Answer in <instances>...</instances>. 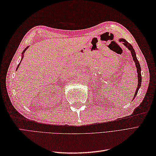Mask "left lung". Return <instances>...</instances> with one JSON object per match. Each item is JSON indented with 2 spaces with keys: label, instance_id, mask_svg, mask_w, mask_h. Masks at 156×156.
I'll return each instance as SVG.
<instances>
[{
  "label": "left lung",
  "instance_id": "8db88e82",
  "mask_svg": "<svg viewBox=\"0 0 156 156\" xmlns=\"http://www.w3.org/2000/svg\"><path fill=\"white\" fill-rule=\"evenodd\" d=\"M121 41L123 42V44L126 46V47H127V48L129 49V50L131 51V55H132V57H133V59L135 64V66H136V68H137V76H138V86H137V90L136 92H135V96L134 97H136V95L138 92L139 90V88H140L141 87V66L140 65V62H139L138 59L136 58V54H135V52L134 49L133 48V46H132L129 43H128L127 41L125 40L124 39H120Z\"/></svg>",
  "mask_w": 156,
  "mask_h": 156
}]
</instances>
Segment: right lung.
<instances>
[{
	"label": "right lung",
	"mask_w": 156,
	"mask_h": 156,
	"mask_svg": "<svg viewBox=\"0 0 156 156\" xmlns=\"http://www.w3.org/2000/svg\"><path fill=\"white\" fill-rule=\"evenodd\" d=\"M27 48H28V47H27V48H25V49H24V51H23V54H24V53H25V51L26 50H27ZM22 58H23V56H22ZM20 63H21V62H20ZM20 63H19V65H18V66H17V68H19V66L20 65ZM17 68H16V69H17Z\"/></svg>",
	"instance_id": "right-lung-1"
}]
</instances>
